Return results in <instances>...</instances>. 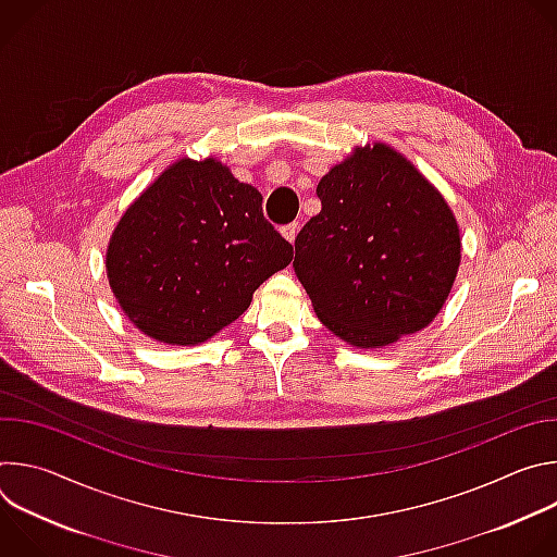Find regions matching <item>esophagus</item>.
I'll return each mask as SVG.
<instances>
[{
  "label": "esophagus",
  "instance_id": "esophagus-1",
  "mask_svg": "<svg viewBox=\"0 0 557 557\" xmlns=\"http://www.w3.org/2000/svg\"><path fill=\"white\" fill-rule=\"evenodd\" d=\"M282 235L286 237V240H288V243H295V235H297V222L284 224V226H282Z\"/></svg>",
  "mask_w": 557,
  "mask_h": 557
}]
</instances>
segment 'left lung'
<instances>
[{
    "label": "left lung",
    "mask_w": 557,
    "mask_h": 557,
    "mask_svg": "<svg viewBox=\"0 0 557 557\" xmlns=\"http://www.w3.org/2000/svg\"><path fill=\"white\" fill-rule=\"evenodd\" d=\"M322 211L295 237V275L344 342L379 348L443 308L460 233L445 198L387 145L357 147L317 185Z\"/></svg>",
    "instance_id": "8db88e82"
}]
</instances>
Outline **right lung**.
<instances>
[{
  "label": "right lung",
  "mask_w": 557,
  "mask_h": 557,
  "mask_svg": "<svg viewBox=\"0 0 557 557\" xmlns=\"http://www.w3.org/2000/svg\"><path fill=\"white\" fill-rule=\"evenodd\" d=\"M290 260L293 245L264 218L256 187L213 158H183L125 211L106 267L136 329L191 346L235 322Z\"/></svg>",
  "instance_id": "obj_1"
}]
</instances>
